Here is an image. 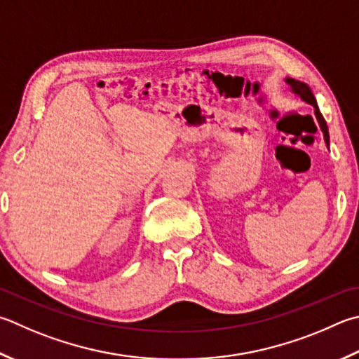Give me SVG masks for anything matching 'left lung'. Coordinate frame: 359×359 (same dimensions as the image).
I'll return each mask as SVG.
<instances>
[{
	"label": "left lung",
	"mask_w": 359,
	"mask_h": 359,
	"mask_svg": "<svg viewBox=\"0 0 359 359\" xmlns=\"http://www.w3.org/2000/svg\"><path fill=\"white\" fill-rule=\"evenodd\" d=\"M285 83L289 84V88H290V90H292L293 94L298 95L303 102L309 103V105L314 107V114H316L317 121H318V126H320V130L323 132V140H325V142H327V147H330L328 126H327V122H325V119H323L320 109H318V107H317V100H316L314 94H312L311 88L306 83L298 81V80H293V78H285Z\"/></svg>",
	"instance_id": "left-lung-1"
}]
</instances>
